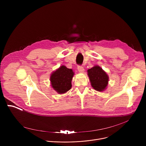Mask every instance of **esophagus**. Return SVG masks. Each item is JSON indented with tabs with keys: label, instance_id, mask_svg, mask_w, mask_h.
Instances as JSON below:
<instances>
[{
	"label": "esophagus",
	"instance_id": "1",
	"mask_svg": "<svg viewBox=\"0 0 146 146\" xmlns=\"http://www.w3.org/2000/svg\"><path fill=\"white\" fill-rule=\"evenodd\" d=\"M78 72H80V73H84V68H83L82 66H78Z\"/></svg>",
	"mask_w": 146,
	"mask_h": 146
}]
</instances>
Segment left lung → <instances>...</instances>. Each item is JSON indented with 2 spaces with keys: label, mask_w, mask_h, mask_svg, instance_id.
Wrapping results in <instances>:
<instances>
[{
  "label": "left lung",
  "mask_w": 146,
  "mask_h": 146,
  "mask_svg": "<svg viewBox=\"0 0 146 146\" xmlns=\"http://www.w3.org/2000/svg\"><path fill=\"white\" fill-rule=\"evenodd\" d=\"M92 87L96 91L103 92L105 91L109 84V76L98 65H95L87 70Z\"/></svg>",
  "instance_id": "obj_1"
}]
</instances>
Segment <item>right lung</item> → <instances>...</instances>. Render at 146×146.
<instances>
[{"instance_id": "add662e5", "label": "right lung", "mask_w": 146, "mask_h": 146, "mask_svg": "<svg viewBox=\"0 0 146 146\" xmlns=\"http://www.w3.org/2000/svg\"><path fill=\"white\" fill-rule=\"evenodd\" d=\"M74 73L65 65L60 66L50 75L51 87L59 94H64L72 88V81Z\"/></svg>"}]
</instances>
